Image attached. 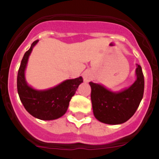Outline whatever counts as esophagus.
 Segmentation results:
<instances>
[{"mask_svg":"<svg viewBox=\"0 0 159 159\" xmlns=\"http://www.w3.org/2000/svg\"><path fill=\"white\" fill-rule=\"evenodd\" d=\"M83 77H84V80L85 82H89L93 78V74L89 70H86V71H84V73H83Z\"/></svg>","mask_w":159,"mask_h":159,"instance_id":"1","label":"esophagus"}]
</instances>
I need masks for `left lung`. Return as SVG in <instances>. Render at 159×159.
Wrapping results in <instances>:
<instances>
[{
	"label": "left lung",
	"instance_id": "1",
	"mask_svg": "<svg viewBox=\"0 0 159 159\" xmlns=\"http://www.w3.org/2000/svg\"><path fill=\"white\" fill-rule=\"evenodd\" d=\"M136 75L135 82L118 93L110 92L99 84L89 83L94 116L99 121L107 124H120L133 116L144 92V76L140 65L137 66Z\"/></svg>",
	"mask_w": 159,
	"mask_h": 159
}]
</instances>
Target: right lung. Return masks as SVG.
Returning a JSON list of instances; mask_svg holds the SVG:
<instances>
[{"label": "right lung", "mask_w": 159, "mask_h": 159, "mask_svg": "<svg viewBox=\"0 0 159 159\" xmlns=\"http://www.w3.org/2000/svg\"><path fill=\"white\" fill-rule=\"evenodd\" d=\"M37 42L38 40H35L24 55L18 70L17 92L20 99L30 115L42 120H52L65 114L71 97L84 79L80 76L67 80L58 86L45 91H36L28 86L25 80V70L29 55Z\"/></svg>", "instance_id": "1"}]
</instances>
